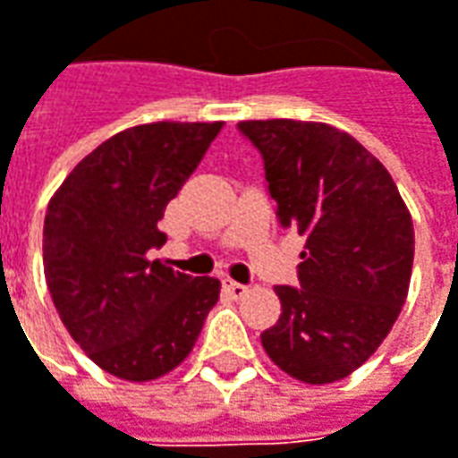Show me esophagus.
Listing matches in <instances>:
<instances>
[{
    "mask_svg": "<svg viewBox=\"0 0 458 458\" xmlns=\"http://www.w3.org/2000/svg\"><path fill=\"white\" fill-rule=\"evenodd\" d=\"M225 291H228V295H233V298H242V295L248 293V285H242V283L235 281H225Z\"/></svg>",
    "mask_w": 458,
    "mask_h": 458,
    "instance_id": "esophagus-1",
    "label": "esophagus"
}]
</instances>
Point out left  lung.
Returning <instances> with one entry per match:
<instances>
[{"mask_svg":"<svg viewBox=\"0 0 458 458\" xmlns=\"http://www.w3.org/2000/svg\"><path fill=\"white\" fill-rule=\"evenodd\" d=\"M266 160L283 228L306 235L301 288L276 285L281 316L260 334L295 381H341L376 353L406 303L411 213L394 177L348 132L303 120H242Z\"/></svg>","mask_w":458,"mask_h":458,"instance_id":"obj_1","label":"left lung"}]
</instances>
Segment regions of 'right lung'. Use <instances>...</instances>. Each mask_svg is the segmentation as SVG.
Returning <instances> with one entry per match:
<instances>
[{
    "label": "right lung",
    "mask_w": 458,
    "mask_h": 458,
    "mask_svg": "<svg viewBox=\"0 0 458 458\" xmlns=\"http://www.w3.org/2000/svg\"><path fill=\"white\" fill-rule=\"evenodd\" d=\"M223 123H148L74 165L47 205L42 258L59 318L102 371L145 384L188 359L220 281L177 273L148 250L157 223Z\"/></svg>",
    "instance_id": "1"
}]
</instances>
